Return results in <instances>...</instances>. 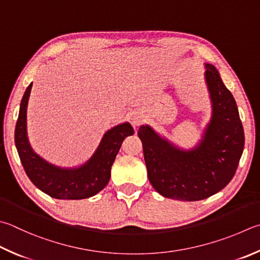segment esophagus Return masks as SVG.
Wrapping results in <instances>:
<instances>
[{
  "instance_id": "esophagus-1",
  "label": "esophagus",
  "mask_w": 260,
  "mask_h": 260,
  "mask_svg": "<svg viewBox=\"0 0 260 260\" xmlns=\"http://www.w3.org/2000/svg\"><path fill=\"white\" fill-rule=\"evenodd\" d=\"M131 120H132V124L134 126H139L140 124H142L144 121V116L142 112H139V111H135L132 114L131 116Z\"/></svg>"
}]
</instances>
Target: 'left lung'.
I'll return each mask as SVG.
<instances>
[{
	"instance_id": "left-lung-1",
	"label": "left lung",
	"mask_w": 260,
	"mask_h": 260,
	"mask_svg": "<svg viewBox=\"0 0 260 260\" xmlns=\"http://www.w3.org/2000/svg\"><path fill=\"white\" fill-rule=\"evenodd\" d=\"M205 78L212 115L200 143L182 150L148 125L140 127L151 185L169 199L198 201L224 188L233 178L244 146V132L234 98L218 70L206 63Z\"/></svg>"
}]
</instances>
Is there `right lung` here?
Segmentation results:
<instances>
[{"instance_id":"right-lung-1","label":"right lung","mask_w":260,"mask_h":260,"mask_svg":"<svg viewBox=\"0 0 260 260\" xmlns=\"http://www.w3.org/2000/svg\"><path fill=\"white\" fill-rule=\"evenodd\" d=\"M32 83L26 88L15 131V142L23 169L32 184L55 199L78 200L95 196L109 182L111 166L125 138L134 134L129 122L117 125L103 135L88 161L77 168H61L32 151L27 136V105Z\"/></svg>"}]
</instances>
